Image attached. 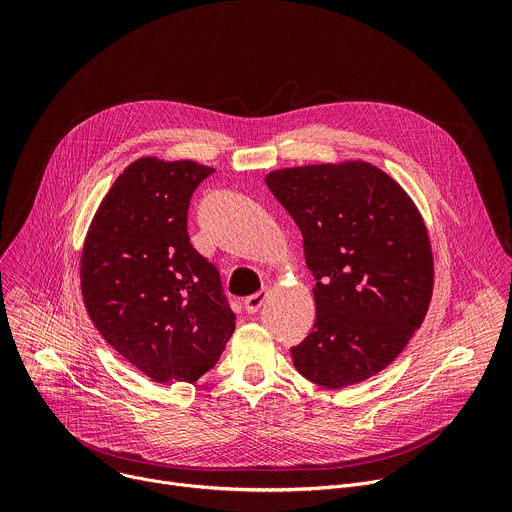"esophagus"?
<instances>
[{"label": "esophagus", "instance_id": "1", "mask_svg": "<svg viewBox=\"0 0 512 512\" xmlns=\"http://www.w3.org/2000/svg\"><path fill=\"white\" fill-rule=\"evenodd\" d=\"M267 298H269V289L265 287V289L257 291V294H253V296H249V298L245 300V310H247L249 314L259 312V308L267 302Z\"/></svg>", "mask_w": 512, "mask_h": 512}]
</instances>
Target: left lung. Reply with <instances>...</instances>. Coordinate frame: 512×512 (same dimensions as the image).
Returning <instances> with one entry per match:
<instances>
[{
    "mask_svg": "<svg viewBox=\"0 0 512 512\" xmlns=\"http://www.w3.org/2000/svg\"><path fill=\"white\" fill-rule=\"evenodd\" d=\"M267 188L294 218L316 283V322L291 348L308 381L342 389L375 377L421 326L433 294V255L415 202L362 162L269 172Z\"/></svg>",
    "mask_w": 512,
    "mask_h": 512,
    "instance_id": "left-lung-1",
    "label": "left lung"
}]
</instances>
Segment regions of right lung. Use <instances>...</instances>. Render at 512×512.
<instances>
[{"label":"right lung","mask_w":512,"mask_h":512,"mask_svg":"<svg viewBox=\"0 0 512 512\" xmlns=\"http://www.w3.org/2000/svg\"><path fill=\"white\" fill-rule=\"evenodd\" d=\"M212 172L192 160L131 162L85 237V308L107 344L156 383H196L235 332L221 275L186 231L190 196Z\"/></svg>","instance_id":"obj_1"}]
</instances>
